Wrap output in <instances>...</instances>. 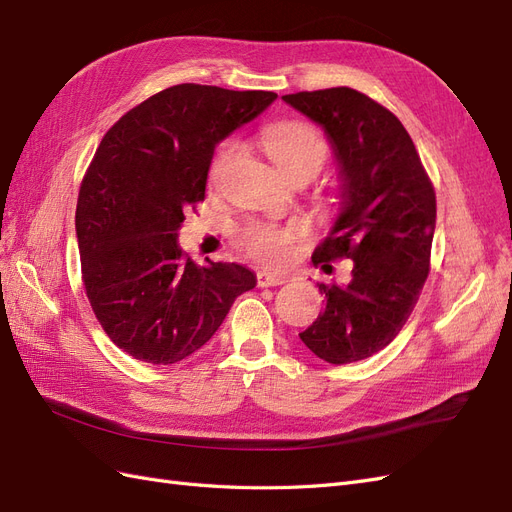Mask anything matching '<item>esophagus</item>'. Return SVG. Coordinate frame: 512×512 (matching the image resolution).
Returning a JSON list of instances; mask_svg holds the SVG:
<instances>
[{
	"instance_id": "obj_1",
	"label": "esophagus",
	"mask_w": 512,
	"mask_h": 512,
	"mask_svg": "<svg viewBox=\"0 0 512 512\" xmlns=\"http://www.w3.org/2000/svg\"><path fill=\"white\" fill-rule=\"evenodd\" d=\"M287 281L285 274L279 272H270V270H259L257 272V285L259 287H274V285H281Z\"/></svg>"
}]
</instances>
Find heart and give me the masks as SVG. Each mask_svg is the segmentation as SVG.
Returning a JSON list of instances; mask_svg holds the SVG:
<instances>
[{
    "mask_svg": "<svg viewBox=\"0 0 512 512\" xmlns=\"http://www.w3.org/2000/svg\"><path fill=\"white\" fill-rule=\"evenodd\" d=\"M261 145L285 175H294L300 169H321L330 154L326 137L309 122L302 120H281L264 128ZM236 154V143L225 141L216 150L210 165V182L221 178V173ZM304 225L300 221L272 223L253 221L238 231V246L261 264L281 266L294 253V244L304 236Z\"/></svg>",
    "mask_w": 512,
    "mask_h": 512,
    "instance_id": "1",
    "label": "heart"
}]
</instances>
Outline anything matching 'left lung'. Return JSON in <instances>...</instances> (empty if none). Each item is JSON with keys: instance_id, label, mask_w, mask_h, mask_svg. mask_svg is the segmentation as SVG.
<instances>
[{"instance_id": "1", "label": "left lung", "mask_w": 512, "mask_h": 512, "mask_svg": "<svg viewBox=\"0 0 512 512\" xmlns=\"http://www.w3.org/2000/svg\"><path fill=\"white\" fill-rule=\"evenodd\" d=\"M326 130L341 173L343 208L313 264L352 259L349 285L317 283L326 309L300 332L330 364L384 349L410 319L431 268L435 191L394 113L352 87L283 96Z\"/></svg>"}]
</instances>
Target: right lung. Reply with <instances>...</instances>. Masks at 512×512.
<instances>
[{
	"mask_svg": "<svg viewBox=\"0 0 512 512\" xmlns=\"http://www.w3.org/2000/svg\"><path fill=\"white\" fill-rule=\"evenodd\" d=\"M274 92L182 83L124 113L87 167L77 240L87 300L107 337L143 362L173 364L206 345L255 274L199 266L178 246L184 212L206 197L218 141L272 105Z\"/></svg>",
	"mask_w": 512,
	"mask_h": 512,
	"instance_id": "obj_1",
	"label": "right lung"
}]
</instances>
